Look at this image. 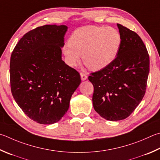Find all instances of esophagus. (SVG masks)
<instances>
[{
    "instance_id": "esophagus-1",
    "label": "esophagus",
    "mask_w": 160,
    "mask_h": 160,
    "mask_svg": "<svg viewBox=\"0 0 160 160\" xmlns=\"http://www.w3.org/2000/svg\"><path fill=\"white\" fill-rule=\"evenodd\" d=\"M80 76L82 80H85L88 78V75H87L85 72H80Z\"/></svg>"
}]
</instances>
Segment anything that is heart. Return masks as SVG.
I'll return each instance as SVG.
<instances>
[{"instance_id":"b5f03b06","label":"heart","mask_w":160,"mask_h":160,"mask_svg":"<svg viewBox=\"0 0 160 160\" xmlns=\"http://www.w3.org/2000/svg\"><path fill=\"white\" fill-rule=\"evenodd\" d=\"M63 48L66 62L74 66L82 55L83 63L93 71L110 65L117 57L122 44L121 35L112 27L86 26L75 30Z\"/></svg>"}]
</instances>
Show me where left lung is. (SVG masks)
<instances>
[{
	"label": "left lung",
	"instance_id": "left-lung-1",
	"mask_svg": "<svg viewBox=\"0 0 160 160\" xmlns=\"http://www.w3.org/2000/svg\"><path fill=\"white\" fill-rule=\"evenodd\" d=\"M122 44L117 57L107 67L91 72L93 106L107 120H124L143 99L150 71V58L140 36L118 24Z\"/></svg>",
	"mask_w": 160,
	"mask_h": 160
}]
</instances>
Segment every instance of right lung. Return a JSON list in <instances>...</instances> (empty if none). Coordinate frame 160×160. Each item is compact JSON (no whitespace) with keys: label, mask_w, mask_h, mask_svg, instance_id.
Wrapping results in <instances>:
<instances>
[{"label":"right lung","mask_w":160,"mask_h":160,"mask_svg":"<svg viewBox=\"0 0 160 160\" xmlns=\"http://www.w3.org/2000/svg\"><path fill=\"white\" fill-rule=\"evenodd\" d=\"M64 25H44L24 35L12 52V94L23 112L38 123L57 122L81 82L75 69L62 59Z\"/></svg>","instance_id":"obj_1"}]
</instances>
